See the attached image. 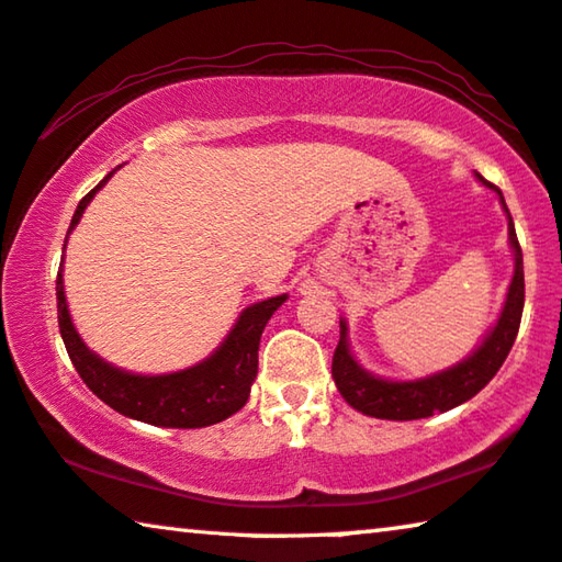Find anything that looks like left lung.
Here are the masks:
<instances>
[{
  "mask_svg": "<svg viewBox=\"0 0 562 562\" xmlns=\"http://www.w3.org/2000/svg\"><path fill=\"white\" fill-rule=\"evenodd\" d=\"M482 187H487L499 196V204L507 214V237L509 249L515 257V272L509 280L505 305L499 310L495 325L484 335L480 346L462 361L443 368V371L429 373L424 379H383L358 363L348 342V323L340 317V340L333 353V381L338 386L340 396L348 401L356 412L375 418H389V422H414L434 414H443L449 408L464 404L476 396L487 383L495 379V373L505 363V358L513 348L520 330L522 307H525V274H522V249L517 241L513 216L505 204V196L497 187L484 179L482 173H474Z\"/></svg>",
  "mask_w": 562,
  "mask_h": 562,
  "instance_id": "1",
  "label": "left lung"
}]
</instances>
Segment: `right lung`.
Instances as JSON below:
<instances>
[{
  "instance_id": "add662e5",
  "label": "right lung",
  "mask_w": 562,
  "mask_h": 562,
  "mask_svg": "<svg viewBox=\"0 0 562 562\" xmlns=\"http://www.w3.org/2000/svg\"><path fill=\"white\" fill-rule=\"evenodd\" d=\"M119 169H113L88 196H82L72 214L67 237L78 227L93 196ZM284 300H288V295L267 297L262 303L241 310L227 338L204 361L173 373L146 375L123 371V368L108 363L105 358H100L95 350L86 346V340L75 330L70 307H67L63 267L57 272V321H60V335L75 371L113 412L150 426H166V429H201V426L220 424L247 404L249 391H252V383L257 379L259 338H262L267 321Z\"/></svg>"
}]
</instances>
